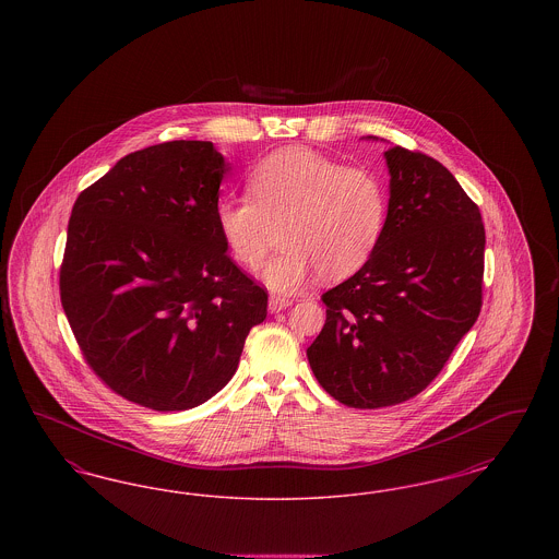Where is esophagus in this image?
Segmentation results:
<instances>
[{
    "instance_id": "34e87169",
    "label": "esophagus",
    "mask_w": 559,
    "mask_h": 559,
    "mask_svg": "<svg viewBox=\"0 0 559 559\" xmlns=\"http://www.w3.org/2000/svg\"><path fill=\"white\" fill-rule=\"evenodd\" d=\"M292 304L293 297H289V295H281V293H272V295H270V301H267V306H270L272 312H281V310L289 308Z\"/></svg>"
}]
</instances>
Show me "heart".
Returning a JSON list of instances; mask_svg holds the SVG:
<instances>
[{"label": "heart", "instance_id": "obj_1", "mask_svg": "<svg viewBox=\"0 0 559 559\" xmlns=\"http://www.w3.org/2000/svg\"><path fill=\"white\" fill-rule=\"evenodd\" d=\"M388 207L377 171L292 146L253 167L247 194L215 203V224L233 258L251 270L264 264L274 228H281L283 251L267 264L264 281L292 292L314 270L324 281L356 274L383 239Z\"/></svg>", "mask_w": 559, "mask_h": 559}]
</instances>
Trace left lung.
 Instances as JSON below:
<instances>
[{
    "label": "left lung",
    "instance_id": "obj_1",
    "mask_svg": "<svg viewBox=\"0 0 559 559\" xmlns=\"http://www.w3.org/2000/svg\"><path fill=\"white\" fill-rule=\"evenodd\" d=\"M390 207L371 260L322 293L308 347L322 390L352 408L415 399L444 369L481 310L486 233L479 207L440 160L392 146Z\"/></svg>",
    "mask_w": 559,
    "mask_h": 559
}]
</instances>
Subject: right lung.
Masks as SVG:
<instances>
[{
    "mask_svg": "<svg viewBox=\"0 0 559 559\" xmlns=\"http://www.w3.org/2000/svg\"><path fill=\"white\" fill-rule=\"evenodd\" d=\"M226 171L212 142L171 140L123 157L73 205L60 301L87 367L133 404L212 399L266 319V289L215 224Z\"/></svg>",
    "mask_w": 559,
    "mask_h": 559,
    "instance_id": "add662e5",
    "label": "right lung"
}]
</instances>
